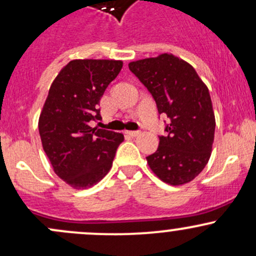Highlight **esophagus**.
Returning <instances> with one entry per match:
<instances>
[{
    "mask_svg": "<svg viewBox=\"0 0 256 256\" xmlns=\"http://www.w3.org/2000/svg\"><path fill=\"white\" fill-rule=\"evenodd\" d=\"M128 134V136L130 137H137V136H140V131H128V132H126Z\"/></svg>",
    "mask_w": 256,
    "mask_h": 256,
    "instance_id": "1",
    "label": "esophagus"
}]
</instances>
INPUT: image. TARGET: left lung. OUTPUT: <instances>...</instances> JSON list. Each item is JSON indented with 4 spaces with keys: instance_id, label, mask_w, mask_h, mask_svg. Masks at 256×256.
Wrapping results in <instances>:
<instances>
[{
    "instance_id": "8db88e82",
    "label": "left lung",
    "mask_w": 256,
    "mask_h": 256,
    "mask_svg": "<svg viewBox=\"0 0 256 256\" xmlns=\"http://www.w3.org/2000/svg\"><path fill=\"white\" fill-rule=\"evenodd\" d=\"M128 68L152 94L159 114L170 119L158 150L147 156L150 170L171 186L188 184L212 156L215 114L209 90L190 63L171 53L130 62Z\"/></svg>"
}]
</instances>
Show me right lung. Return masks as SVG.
<instances>
[{"label": "right lung", "instance_id": "obj_1", "mask_svg": "<svg viewBox=\"0 0 256 256\" xmlns=\"http://www.w3.org/2000/svg\"><path fill=\"white\" fill-rule=\"evenodd\" d=\"M122 68V60H70L50 87L38 118L42 148L53 171L75 190L104 178L124 141L122 134L90 126L100 119V98Z\"/></svg>", "mask_w": 256, "mask_h": 256}]
</instances>
